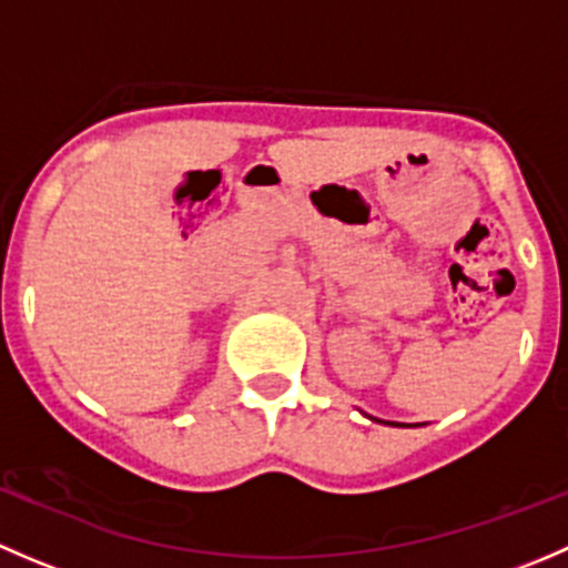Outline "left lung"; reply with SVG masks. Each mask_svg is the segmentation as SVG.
<instances>
[{
	"label": "left lung",
	"mask_w": 568,
	"mask_h": 568,
	"mask_svg": "<svg viewBox=\"0 0 568 568\" xmlns=\"http://www.w3.org/2000/svg\"><path fill=\"white\" fill-rule=\"evenodd\" d=\"M374 423H387V426H404V423H393V420H379V417H371Z\"/></svg>",
	"instance_id": "1"
}]
</instances>
